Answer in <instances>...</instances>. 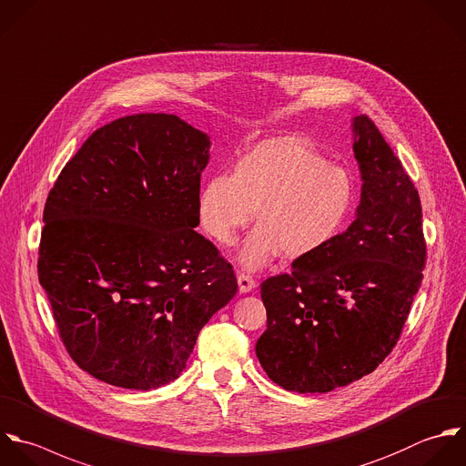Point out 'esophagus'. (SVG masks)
I'll return each instance as SVG.
<instances>
[{"mask_svg": "<svg viewBox=\"0 0 466 466\" xmlns=\"http://www.w3.org/2000/svg\"><path fill=\"white\" fill-rule=\"evenodd\" d=\"M238 285H239V292L241 294H247V292H250V290H254L258 287L256 279L252 276H248V274H243V272L238 274Z\"/></svg>", "mask_w": 466, "mask_h": 466, "instance_id": "esophagus-1", "label": "esophagus"}]
</instances>
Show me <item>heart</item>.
I'll return each instance as SVG.
<instances>
[{
	"label": "heart",
	"instance_id": "obj_1",
	"mask_svg": "<svg viewBox=\"0 0 466 466\" xmlns=\"http://www.w3.org/2000/svg\"><path fill=\"white\" fill-rule=\"evenodd\" d=\"M356 198L350 172L298 137L263 141L238 159L232 176L216 174L198 196L203 230L234 245L254 216L258 227L239 250V263L258 270L281 250L298 259L327 247L345 227Z\"/></svg>",
	"mask_w": 466,
	"mask_h": 466
}]
</instances>
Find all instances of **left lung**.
Instances as JSON below:
<instances>
[{"mask_svg":"<svg viewBox=\"0 0 466 466\" xmlns=\"http://www.w3.org/2000/svg\"><path fill=\"white\" fill-rule=\"evenodd\" d=\"M361 172L356 219L290 274L261 283L256 356L290 392L325 394L374 372L396 347L423 279L420 194L369 116L352 119Z\"/></svg>","mask_w":466,"mask_h":466,"instance_id":"obj_1","label":"left lung"}]
</instances>
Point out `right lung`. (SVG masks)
I'll return each mask as SVG.
<instances>
[{
    "label": "right lung",
    "mask_w": 466,
    "mask_h": 466,
    "mask_svg": "<svg viewBox=\"0 0 466 466\" xmlns=\"http://www.w3.org/2000/svg\"><path fill=\"white\" fill-rule=\"evenodd\" d=\"M208 150L174 114L119 117L48 192L39 283L66 352L99 381L150 390L177 380L238 292L232 265L194 230Z\"/></svg>",
    "instance_id": "obj_1"
}]
</instances>
